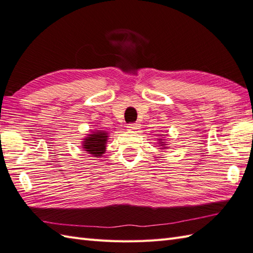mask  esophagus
<instances>
[{
	"mask_svg": "<svg viewBox=\"0 0 253 253\" xmlns=\"http://www.w3.org/2000/svg\"><path fill=\"white\" fill-rule=\"evenodd\" d=\"M140 127V125L138 123H130V125H127V128L131 131H136Z\"/></svg>",
	"mask_w": 253,
	"mask_h": 253,
	"instance_id": "1",
	"label": "esophagus"
}]
</instances>
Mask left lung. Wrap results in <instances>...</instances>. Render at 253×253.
Segmentation results:
<instances>
[{"label":"left lung","instance_id":"obj_1","mask_svg":"<svg viewBox=\"0 0 253 253\" xmlns=\"http://www.w3.org/2000/svg\"><path fill=\"white\" fill-rule=\"evenodd\" d=\"M159 140H160V141H161V143H159V144H160V146H161V147H162V148H161V149H165V148H166V147H165V146H166V145H165V141H163L162 139H159Z\"/></svg>","mask_w":253,"mask_h":253}]
</instances>
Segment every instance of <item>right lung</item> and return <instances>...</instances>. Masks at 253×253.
Masks as SVG:
<instances>
[{
	"mask_svg": "<svg viewBox=\"0 0 253 253\" xmlns=\"http://www.w3.org/2000/svg\"><path fill=\"white\" fill-rule=\"evenodd\" d=\"M107 137V132L100 130L88 134V137H85L84 140V150L93 157H102L106 149Z\"/></svg>",
	"mask_w": 253,
	"mask_h": 253,
	"instance_id": "1",
	"label": "right lung"
}]
</instances>
